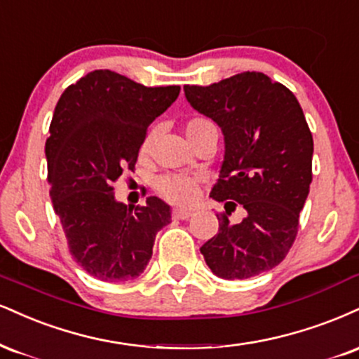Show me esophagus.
<instances>
[{"mask_svg": "<svg viewBox=\"0 0 359 359\" xmlns=\"http://www.w3.org/2000/svg\"><path fill=\"white\" fill-rule=\"evenodd\" d=\"M172 217L180 219V221H185V219L192 217V210H189V209H174V210H172Z\"/></svg>", "mask_w": 359, "mask_h": 359, "instance_id": "1", "label": "esophagus"}]
</instances>
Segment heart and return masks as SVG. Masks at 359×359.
<instances>
[{"label": "heart", "mask_w": 359, "mask_h": 359, "mask_svg": "<svg viewBox=\"0 0 359 359\" xmlns=\"http://www.w3.org/2000/svg\"><path fill=\"white\" fill-rule=\"evenodd\" d=\"M209 128H215L212 120L205 118V116H194L185 123V135H187L189 142H192L194 138L201 135L202 132L209 130ZM157 130L152 128L147 137L144 138V144H142V154H147L152 147ZM155 189L161 194L163 198H167L168 202L177 205H187L192 204L196 201L197 192H198V182L194 177L184 175V174H167L162 175L161 179H157L155 182Z\"/></svg>", "instance_id": "b5f03b06"}]
</instances>
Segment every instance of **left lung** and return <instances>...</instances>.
<instances>
[{"label": "left lung", "mask_w": 359, "mask_h": 359, "mask_svg": "<svg viewBox=\"0 0 359 359\" xmlns=\"http://www.w3.org/2000/svg\"><path fill=\"white\" fill-rule=\"evenodd\" d=\"M185 98L224 133V161L210 197L224 202L219 232L201 248L222 279H249L286 257L313 180V135L289 88L244 72L209 86L185 85ZM241 203L239 224L228 215Z\"/></svg>", "instance_id": "left-lung-1"}]
</instances>
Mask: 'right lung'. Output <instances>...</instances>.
Segmentation results:
<instances>
[{"label":"right lung","instance_id":"add662e5","mask_svg":"<svg viewBox=\"0 0 359 359\" xmlns=\"http://www.w3.org/2000/svg\"><path fill=\"white\" fill-rule=\"evenodd\" d=\"M180 86H145L95 70L68 86L55 107L46 140L50 197L81 269L107 283L144 273L170 205L116 202L114 182L133 170L149 125L177 100Z\"/></svg>","mask_w":359,"mask_h":359}]
</instances>
